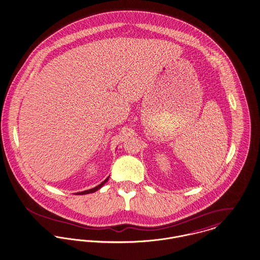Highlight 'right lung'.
Here are the masks:
<instances>
[{
	"instance_id": "obj_1",
	"label": "right lung",
	"mask_w": 260,
	"mask_h": 260,
	"mask_svg": "<svg viewBox=\"0 0 260 260\" xmlns=\"http://www.w3.org/2000/svg\"><path fill=\"white\" fill-rule=\"evenodd\" d=\"M108 178H109V176L104 180L100 185H98V186H95V187H93V188H91V189H88V190L86 191H82V192H78L77 194L78 195H83V194H88V193H92V192H95L96 190H99V189H101L103 186L104 185V183H106L107 182V180H108Z\"/></svg>"
}]
</instances>
